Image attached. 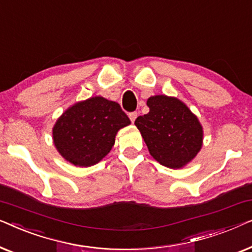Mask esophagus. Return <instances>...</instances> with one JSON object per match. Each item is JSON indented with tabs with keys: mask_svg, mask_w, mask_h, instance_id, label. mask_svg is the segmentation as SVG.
I'll list each match as a JSON object with an SVG mask.
<instances>
[{
	"mask_svg": "<svg viewBox=\"0 0 252 252\" xmlns=\"http://www.w3.org/2000/svg\"><path fill=\"white\" fill-rule=\"evenodd\" d=\"M128 117H129L130 122H132V123H134V122H135L136 117H137V112H130V113H129V115H128Z\"/></svg>",
	"mask_w": 252,
	"mask_h": 252,
	"instance_id": "34e87169",
	"label": "esophagus"
}]
</instances>
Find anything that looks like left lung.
<instances>
[{
	"label": "left lung",
	"mask_w": 252,
	"mask_h": 252,
	"mask_svg": "<svg viewBox=\"0 0 252 252\" xmlns=\"http://www.w3.org/2000/svg\"><path fill=\"white\" fill-rule=\"evenodd\" d=\"M149 112L137 117L151 156L170 168H181L194 159L203 144V127L194 113L177 97L156 95L148 98Z\"/></svg>",
	"instance_id": "obj_1"
}]
</instances>
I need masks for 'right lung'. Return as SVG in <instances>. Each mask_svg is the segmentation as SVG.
Returning a JSON list of instances; mask_svg holds the SVG:
<instances>
[{
    "instance_id": "right-lung-1",
    "label": "right lung",
    "mask_w": 252,
    "mask_h": 252,
    "mask_svg": "<svg viewBox=\"0 0 252 252\" xmlns=\"http://www.w3.org/2000/svg\"><path fill=\"white\" fill-rule=\"evenodd\" d=\"M129 124L118 103L95 96L63 112L53 128L54 144L64 159L88 167L110 153L118 130Z\"/></svg>"
}]
</instances>
